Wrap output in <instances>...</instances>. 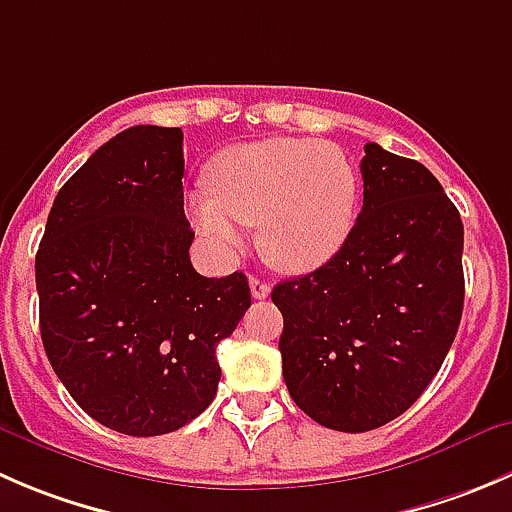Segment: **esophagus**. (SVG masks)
I'll return each mask as SVG.
<instances>
[{
	"label": "esophagus",
	"instance_id": "obj_1",
	"mask_svg": "<svg viewBox=\"0 0 512 512\" xmlns=\"http://www.w3.org/2000/svg\"><path fill=\"white\" fill-rule=\"evenodd\" d=\"M250 292L255 300H265L270 295V285L265 280H260V277H250Z\"/></svg>",
	"mask_w": 512,
	"mask_h": 512
}]
</instances>
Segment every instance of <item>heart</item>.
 Listing matches in <instances>:
<instances>
[{"instance_id":"b5f03b06","label":"heart","mask_w":512,"mask_h":512,"mask_svg":"<svg viewBox=\"0 0 512 512\" xmlns=\"http://www.w3.org/2000/svg\"><path fill=\"white\" fill-rule=\"evenodd\" d=\"M211 192L190 197L197 230L220 252L245 245L242 225H257L267 260L285 272H310L340 252L355 227L360 180L345 152L317 140L250 142L222 152Z\"/></svg>"}]
</instances>
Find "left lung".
Masks as SVG:
<instances>
[{
  "label": "left lung",
  "instance_id": "left-lung-1",
  "mask_svg": "<svg viewBox=\"0 0 512 512\" xmlns=\"http://www.w3.org/2000/svg\"><path fill=\"white\" fill-rule=\"evenodd\" d=\"M362 212L310 275L275 285L282 377L315 423L365 433L438 375L463 317V220L420 162L365 145Z\"/></svg>",
  "mask_w": 512,
  "mask_h": 512
}]
</instances>
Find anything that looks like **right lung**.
<instances>
[{"instance_id": "right-lung-1", "label": "right lung", "mask_w": 512, "mask_h": 512, "mask_svg": "<svg viewBox=\"0 0 512 512\" xmlns=\"http://www.w3.org/2000/svg\"><path fill=\"white\" fill-rule=\"evenodd\" d=\"M182 175L180 127L119 132L57 192L34 262L52 370L84 413L135 438L212 403L215 350L250 307L242 272L192 267Z\"/></svg>"}]
</instances>
